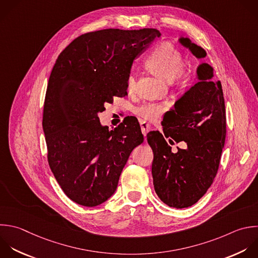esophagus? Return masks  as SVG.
<instances>
[{"label": "esophagus", "mask_w": 258, "mask_h": 258, "mask_svg": "<svg viewBox=\"0 0 258 258\" xmlns=\"http://www.w3.org/2000/svg\"><path fill=\"white\" fill-rule=\"evenodd\" d=\"M140 127H141V131H142V134L144 135V136H146V134L150 131V125L149 124H147V123H145V122H143V121H141L140 122Z\"/></svg>", "instance_id": "34e87169"}]
</instances>
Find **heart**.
Masks as SVG:
<instances>
[{"mask_svg": "<svg viewBox=\"0 0 258 258\" xmlns=\"http://www.w3.org/2000/svg\"><path fill=\"white\" fill-rule=\"evenodd\" d=\"M146 66L157 76L165 80L167 83H185L187 75L183 70V57L178 49L172 44L164 42L157 46L145 61ZM136 88V77L131 74L127 78V89L131 92ZM166 104L144 103L137 107L135 112L138 116L145 120H157L163 111Z\"/></svg>", "mask_w": 258, "mask_h": 258, "instance_id": "1", "label": "heart"}]
</instances>
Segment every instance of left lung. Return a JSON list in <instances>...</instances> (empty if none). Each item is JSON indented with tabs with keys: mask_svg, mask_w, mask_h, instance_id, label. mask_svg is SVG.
Returning <instances> with one entry per match:
<instances>
[{
	"mask_svg": "<svg viewBox=\"0 0 258 258\" xmlns=\"http://www.w3.org/2000/svg\"><path fill=\"white\" fill-rule=\"evenodd\" d=\"M178 42L198 59L207 52L187 37ZM198 83L163 115V134L152 131L147 142L153 151L152 177L155 192L167 206L176 209L196 204L217 174L226 137L225 102L214 69L207 62L197 68ZM170 143L184 141L185 150L173 154Z\"/></svg>",
	"mask_w": 258,
	"mask_h": 258,
	"instance_id": "1",
	"label": "left lung"
}]
</instances>
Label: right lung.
Segmentation results:
<instances>
[{
  "label": "right lung",
  "instance_id": "1",
  "mask_svg": "<svg viewBox=\"0 0 258 258\" xmlns=\"http://www.w3.org/2000/svg\"><path fill=\"white\" fill-rule=\"evenodd\" d=\"M161 33L156 29H104L76 38L57 57L43 111L48 163L64 194L96 207L115 192L132 150L143 142L139 123L114 130L98 114L113 97L127 96L134 60Z\"/></svg>",
  "mask_w": 258,
  "mask_h": 258
}]
</instances>
